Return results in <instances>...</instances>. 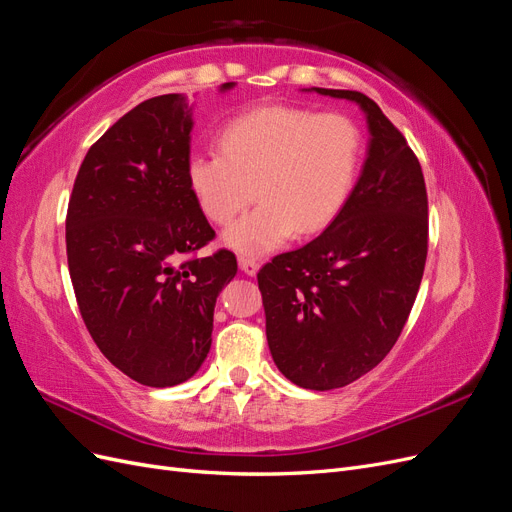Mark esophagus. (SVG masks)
<instances>
[{"instance_id":"esophagus-1","label":"esophagus","mask_w":512,"mask_h":512,"mask_svg":"<svg viewBox=\"0 0 512 512\" xmlns=\"http://www.w3.org/2000/svg\"><path fill=\"white\" fill-rule=\"evenodd\" d=\"M239 269L245 273V275H256L260 265L254 260V258H247V256H239Z\"/></svg>"}]
</instances>
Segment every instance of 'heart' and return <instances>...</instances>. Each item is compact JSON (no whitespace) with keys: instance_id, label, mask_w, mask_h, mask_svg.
Here are the masks:
<instances>
[{"instance_id":"1","label":"heart","mask_w":512,"mask_h":512,"mask_svg":"<svg viewBox=\"0 0 512 512\" xmlns=\"http://www.w3.org/2000/svg\"><path fill=\"white\" fill-rule=\"evenodd\" d=\"M220 153H192L190 192L213 224H228L256 198L260 205L224 232L239 254L262 256L327 228L344 209L359 170L361 134L337 113L258 106L232 117Z\"/></svg>"}]
</instances>
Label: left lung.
Here are the masks:
<instances>
[{"label":"left lung","mask_w":512,"mask_h":512,"mask_svg":"<svg viewBox=\"0 0 512 512\" xmlns=\"http://www.w3.org/2000/svg\"><path fill=\"white\" fill-rule=\"evenodd\" d=\"M303 91L359 104L367 158L337 218L262 267L258 288L277 369L301 389L331 391L374 369L404 329L425 271L427 190L414 151L374 100Z\"/></svg>","instance_id":"8db88e82"}]
</instances>
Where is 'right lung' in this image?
Masks as SVG:
<instances>
[{"label": "right lung", "mask_w": 512, "mask_h": 512, "mask_svg": "<svg viewBox=\"0 0 512 512\" xmlns=\"http://www.w3.org/2000/svg\"><path fill=\"white\" fill-rule=\"evenodd\" d=\"M235 83L220 85L230 91ZM194 104L145 100L87 151L66 220L68 269L89 335L123 374L166 389L190 380L211 348L213 309L237 275L190 192Z\"/></svg>", "instance_id": "1"}]
</instances>
